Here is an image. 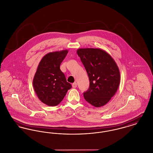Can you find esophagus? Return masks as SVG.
I'll return each mask as SVG.
<instances>
[{
  "mask_svg": "<svg viewBox=\"0 0 153 153\" xmlns=\"http://www.w3.org/2000/svg\"><path fill=\"white\" fill-rule=\"evenodd\" d=\"M72 87H73V88H76V87H77V83L76 82L73 83V84H72Z\"/></svg>",
  "mask_w": 153,
  "mask_h": 153,
  "instance_id": "obj_1",
  "label": "esophagus"
}]
</instances>
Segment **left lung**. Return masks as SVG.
Masks as SVG:
<instances>
[{"mask_svg": "<svg viewBox=\"0 0 153 153\" xmlns=\"http://www.w3.org/2000/svg\"><path fill=\"white\" fill-rule=\"evenodd\" d=\"M77 53L86 70L90 87L84 99L95 107L105 105L115 95L120 81V71L114 59L100 48H79Z\"/></svg>", "mask_w": 153, "mask_h": 153, "instance_id": "obj_1", "label": "left lung"}]
</instances>
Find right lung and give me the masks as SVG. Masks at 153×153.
<instances>
[{"label": "right lung", "mask_w": 153, "mask_h": 153, "mask_svg": "<svg viewBox=\"0 0 153 153\" xmlns=\"http://www.w3.org/2000/svg\"><path fill=\"white\" fill-rule=\"evenodd\" d=\"M68 53L67 49L48 53L38 66L33 81V87L39 100L47 105H58L71 88L60 69Z\"/></svg>", "instance_id": "right-lung-1"}]
</instances>
